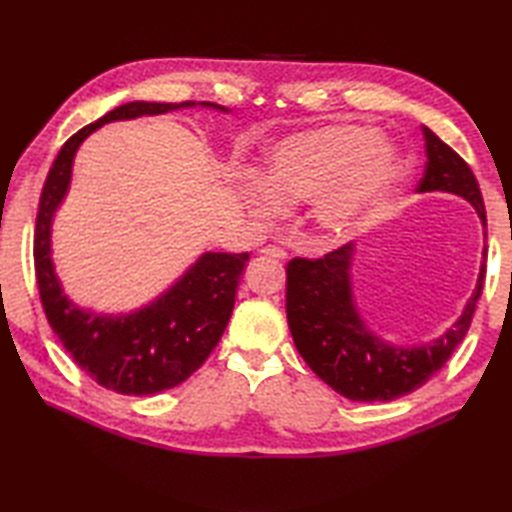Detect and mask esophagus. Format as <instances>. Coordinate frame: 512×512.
<instances>
[{
	"label": "esophagus",
	"mask_w": 512,
	"mask_h": 512,
	"mask_svg": "<svg viewBox=\"0 0 512 512\" xmlns=\"http://www.w3.org/2000/svg\"><path fill=\"white\" fill-rule=\"evenodd\" d=\"M262 253L266 255V257H273V259H286L288 257V253L284 248H279V246H266Z\"/></svg>",
	"instance_id": "obj_1"
}]
</instances>
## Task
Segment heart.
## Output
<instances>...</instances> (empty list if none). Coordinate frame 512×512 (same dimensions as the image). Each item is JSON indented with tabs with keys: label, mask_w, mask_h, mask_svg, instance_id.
Segmentation results:
<instances>
[{
	"label": "heart",
	"mask_w": 512,
	"mask_h": 512,
	"mask_svg": "<svg viewBox=\"0 0 512 512\" xmlns=\"http://www.w3.org/2000/svg\"><path fill=\"white\" fill-rule=\"evenodd\" d=\"M400 154L374 127L323 125L290 134L266 151L264 173L237 184V200L257 222H275L286 204H310L308 217L325 237H345L385 193Z\"/></svg>",
	"instance_id": "b5f03b06"
}]
</instances>
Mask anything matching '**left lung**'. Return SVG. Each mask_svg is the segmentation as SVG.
<instances>
[{"instance_id":"obj_1","label":"left lung","mask_w":512,"mask_h":512,"mask_svg":"<svg viewBox=\"0 0 512 512\" xmlns=\"http://www.w3.org/2000/svg\"><path fill=\"white\" fill-rule=\"evenodd\" d=\"M422 134L427 165L416 191L460 195L486 226L480 184L471 167L429 127H422ZM354 253L356 244L350 242L323 259H292L286 268L288 325L303 361L336 394L356 402H387L416 391L449 361L469 332L486 268L482 262L473 295L447 332L422 345L402 347L367 328L352 288ZM482 257L486 259V248Z\"/></svg>"}]
</instances>
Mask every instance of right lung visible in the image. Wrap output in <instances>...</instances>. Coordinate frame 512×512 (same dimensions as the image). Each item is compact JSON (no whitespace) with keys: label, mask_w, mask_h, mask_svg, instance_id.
Here are the masks:
<instances>
[{"label":"right lung","mask_w":512,"mask_h":512,"mask_svg":"<svg viewBox=\"0 0 512 512\" xmlns=\"http://www.w3.org/2000/svg\"><path fill=\"white\" fill-rule=\"evenodd\" d=\"M231 110L215 103L132 101L76 132L52 162L43 184L35 228V273L43 310L65 352L105 389L151 396L184 383L215 350L231 319L248 253H202L176 284L147 306L103 314L79 308L65 295L52 262V220L68 195L74 156L83 140L114 121H134L189 107Z\"/></svg>","instance_id":"add662e5"}]
</instances>
